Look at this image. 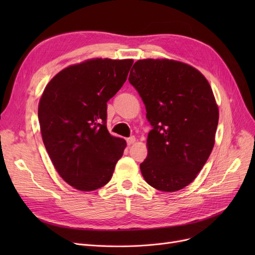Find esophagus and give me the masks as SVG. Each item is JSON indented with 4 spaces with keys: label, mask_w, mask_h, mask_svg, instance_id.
<instances>
[{
    "label": "esophagus",
    "mask_w": 255,
    "mask_h": 255,
    "mask_svg": "<svg viewBox=\"0 0 255 255\" xmlns=\"http://www.w3.org/2000/svg\"><path fill=\"white\" fill-rule=\"evenodd\" d=\"M136 141V138L134 137V136H130V137H128V139H127V143L128 144V145H130V144H133L134 142Z\"/></svg>",
    "instance_id": "esophagus-1"
}]
</instances>
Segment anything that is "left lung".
I'll list each match as a JSON object with an SVG mask.
<instances>
[{"instance_id": "1", "label": "left lung", "mask_w": 255, "mask_h": 255, "mask_svg": "<svg viewBox=\"0 0 255 255\" xmlns=\"http://www.w3.org/2000/svg\"><path fill=\"white\" fill-rule=\"evenodd\" d=\"M145 105L152 129L140 164L152 187L172 192L196 179L213 150L219 113L201 72L169 59H141L128 78Z\"/></svg>"}]
</instances>
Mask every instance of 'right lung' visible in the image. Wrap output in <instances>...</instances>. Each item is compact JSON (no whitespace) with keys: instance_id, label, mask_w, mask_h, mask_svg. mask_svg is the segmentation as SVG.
<instances>
[{"instance_id":"add662e5","label":"right lung","mask_w":255,"mask_h":255,"mask_svg":"<svg viewBox=\"0 0 255 255\" xmlns=\"http://www.w3.org/2000/svg\"><path fill=\"white\" fill-rule=\"evenodd\" d=\"M132 59L97 58L68 67L45 87L38 106L42 140L59 175L82 191L112 179L127 145L106 128L107 102L127 81Z\"/></svg>"}]
</instances>
